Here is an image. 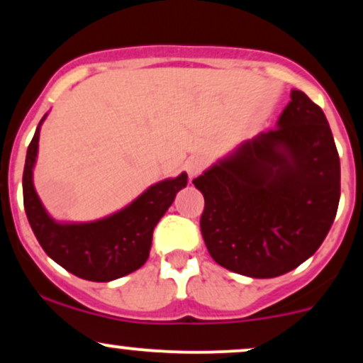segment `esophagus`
<instances>
[{"label": "esophagus", "mask_w": 363, "mask_h": 363, "mask_svg": "<svg viewBox=\"0 0 363 363\" xmlns=\"http://www.w3.org/2000/svg\"><path fill=\"white\" fill-rule=\"evenodd\" d=\"M186 170H187V174H189V177L191 179H194L196 176H198L199 172H201L203 170V167H205V160H203L201 157H198V155H194V157H189L186 160Z\"/></svg>", "instance_id": "obj_1"}]
</instances>
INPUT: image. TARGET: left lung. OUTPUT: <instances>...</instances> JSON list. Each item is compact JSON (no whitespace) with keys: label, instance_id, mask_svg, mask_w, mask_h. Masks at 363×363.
Returning <instances> with one entry per match:
<instances>
[{"label":"left lung","instance_id":"8db88e82","mask_svg":"<svg viewBox=\"0 0 363 363\" xmlns=\"http://www.w3.org/2000/svg\"><path fill=\"white\" fill-rule=\"evenodd\" d=\"M290 99L277 128L193 181L205 196L208 252L244 277H280L309 259L338 210L340 157L326 116L301 90Z\"/></svg>","mask_w":363,"mask_h":363}]
</instances>
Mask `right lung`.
Wrapping results in <instances>:
<instances>
[{"label":"right lung","mask_w":363,"mask_h":363,"mask_svg":"<svg viewBox=\"0 0 363 363\" xmlns=\"http://www.w3.org/2000/svg\"><path fill=\"white\" fill-rule=\"evenodd\" d=\"M40 119L27 150L23 169V206L28 223L43 249L74 277L90 281H112L145 264L152 247L153 228L174 198L187 184V174L150 186L123 210L94 222H56L45 211L34 187V165L39 152Z\"/></svg>","instance_id":"right-lung-1"}]
</instances>
